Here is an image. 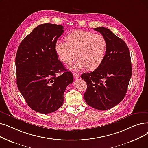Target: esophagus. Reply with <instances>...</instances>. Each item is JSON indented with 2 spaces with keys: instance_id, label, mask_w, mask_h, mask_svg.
<instances>
[{
  "instance_id": "1",
  "label": "esophagus",
  "mask_w": 148,
  "mask_h": 148,
  "mask_svg": "<svg viewBox=\"0 0 148 148\" xmlns=\"http://www.w3.org/2000/svg\"><path fill=\"white\" fill-rule=\"evenodd\" d=\"M73 75H74V79H78V78L80 77V75L78 74H77V73H74Z\"/></svg>"
}]
</instances>
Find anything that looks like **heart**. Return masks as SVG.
<instances>
[{
  "label": "heart",
  "instance_id": "1",
  "mask_svg": "<svg viewBox=\"0 0 148 148\" xmlns=\"http://www.w3.org/2000/svg\"><path fill=\"white\" fill-rule=\"evenodd\" d=\"M66 41H57L55 49L59 59L65 64L71 63L77 56L79 59L70 66L71 69H94L103 60L107 43L101 34L77 30L70 33L66 37Z\"/></svg>",
  "mask_w": 148,
  "mask_h": 148
}]
</instances>
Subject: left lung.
I'll return each instance as SVG.
<instances>
[{"label": "left lung", "instance_id": "1", "mask_svg": "<svg viewBox=\"0 0 148 148\" xmlns=\"http://www.w3.org/2000/svg\"><path fill=\"white\" fill-rule=\"evenodd\" d=\"M106 41L103 60L93 72L82 74L87 83L84 94L86 103L105 111L118 105L125 97L132 75L130 49L126 43L105 27L94 28Z\"/></svg>", "mask_w": 148, "mask_h": 148}]
</instances>
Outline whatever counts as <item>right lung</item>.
Segmentation results:
<instances>
[{"label":"right lung","instance_id":"add662e5","mask_svg":"<svg viewBox=\"0 0 148 148\" xmlns=\"http://www.w3.org/2000/svg\"><path fill=\"white\" fill-rule=\"evenodd\" d=\"M63 32L62 25L41 24L21 42L17 51L18 89L32 110L42 114L58 110L66 88L73 82V74L58 60L55 49ZM60 72L64 73L57 76Z\"/></svg>","mask_w":148,"mask_h":148}]
</instances>
